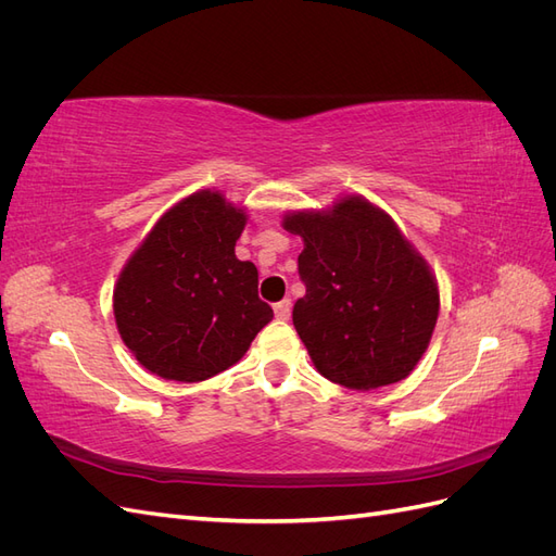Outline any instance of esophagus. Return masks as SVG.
I'll return each instance as SVG.
<instances>
[{
    "label": "esophagus",
    "instance_id": "obj_1",
    "mask_svg": "<svg viewBox=\"0 0 556 556\" xmlns=\"http://www.w3.org/2000/svg\"><path fill=\"white\" fill-rule=\"evenodd\" d=\"M274 311H276L278 319H290V315H292V301L290 299L278 301V304L274 306Z\"/></svg>",
    "mask_w": 556,
    "mask_h": 556
}]
</instances>
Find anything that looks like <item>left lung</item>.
<instances>
[{"label": "left lung", "mask_w": 556, "mask_h": 556, "mask_svg": "<svg viewBox=\"0 0 556 556\" xmlns=\"http://www.w3.org/2000/svg\"><path fill=\"white\" fill-rule=\"evenodd\" d=\"M282 227L304 239L292 323L315 368L348 390L408 378L439 319V285L396 223L364 197L329 211L288 213Z\"/></svg>", "instance_id": "1"}]
</instances>
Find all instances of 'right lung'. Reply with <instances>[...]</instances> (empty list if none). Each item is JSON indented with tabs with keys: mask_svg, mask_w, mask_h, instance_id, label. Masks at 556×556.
Here are the masks:
<instances>
[{
	"mask_svg": "<svg viewBox=\"0 0 556 556\" xmlns=\"http://www.w3.org/2000/svg\"><path fill=\"white\" fill-rule=\"evenodd\" d=\"M245 220L220 192L199 190L166 211L134 250L113 290V313L150 374L213 378L274 319L257 296V266L233 252Z\"/></svg>",
	"mask_w": 556,
	"mask_h": 556,
	"instance_id": "right-lung-1",
	"label": "right lung"
}]
</instances>
